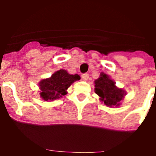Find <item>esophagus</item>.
<instances>
[{
  "mask_svg": "<svg viewBox=\"0 0 156 156\" xmlns=\"http://www.w3.org/2000/svg\"><path fill=\"white\" fill-rule=\"evenodd\" d=\"M88 78H89V74L88 73H83L82 75V79L83 80H87Z\"/></svg>",
  "mask_w": 156,
  "mask_h": 156,
  "instance_id": "esophagus-1",
  "label": "esophagus"
}]
</instances>
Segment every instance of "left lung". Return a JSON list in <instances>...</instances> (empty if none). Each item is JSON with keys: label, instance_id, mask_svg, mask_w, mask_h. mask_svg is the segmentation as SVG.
<instances>
[{"label": "left lung", "instance_id": "obj_1", "mask_svg": "<svg viewBox=\"0 0 156 156\" xmlns=\"http://www.w3.org/2000/svg\"><path fill=\"white\" fill-rule=\"evenodd\" d=\"M95 93L99 95L101 100L108 106L119 105V101L124 96V92L115 86V83L109 79L108 75L101 74L95 80Z\"/></svg>", "mask_w": 156, "mask_h": 156}]
</instances>
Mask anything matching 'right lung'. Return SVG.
<instances>
[{
	"instance_id": "obj_1",
	"label": "right lung",
	"mask_w": 156,
	"mask_h": 156,
	"mask_svg": "<svg viewBox=\"0 0 156 156\" xmlns=\"http://www.w3.org/2000/svg\"><path fill=\"white\" fill-rule=\"evenodd\" d=\"M80 79L77 74L70 75L66 70H58L51 78L43 80L40 83L41 96L44 100H55L66 95V90L76 80Z\"/></svg>"
}]
</instances>
